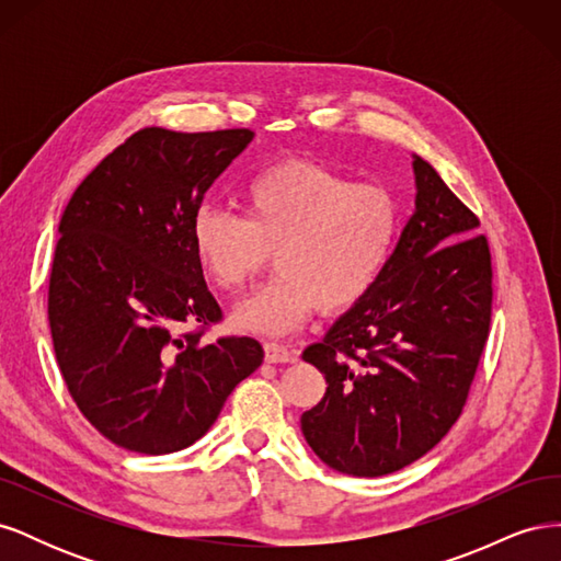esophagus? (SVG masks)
Instances as JSON below:
<instances>
[{"label":"esophagus","instance_id":"34e87169","mask_svg":"<svg viewBox=\"0 0 561 561\" xmlns=\"http://www.w3.org/2000/svg\"><path fill=\"white\" fill-rule=\"evenodd\" d=\"M264 353L268 363H295L297 360V351L287 348L278 342H264Z\"/></svg>","mask_w":561,"mask_h":561}]
</instances>
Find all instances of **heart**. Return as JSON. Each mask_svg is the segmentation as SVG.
<instances>
[{
	"instance_id": "b5f03b06",
	"label": "heart",
	"mask_w": 561,
	"mask_h": 561,
	"mask_svg": "<svg viewBox=\"0 0 561 561\" xmlns=\"http://www.w3.org/2000/svg\"><path fill=\"white\" fill-rule=\"evenodd\" d=\"M243 219L203 206L192 245L206 276L241 293L276 254L280 274L233 309V325L257 334L297 330L316 307L342 313L377 283L393 252L400 206L388 186L287 159L254 173L241 192Z\"/></svg>"
}]
</instances>
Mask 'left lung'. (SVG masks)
I'll use <instances>...</instances> for the list:
<instances>
[{"mask_svg": "<svg viewBox=\"0 0 561 561\" xmlns=\"http://www.w3.org/2000/svg\"><path fill=\"white\" fill-rule=\"evenodd\" d=\"M416 201L371 290L301 358L328 390L301 414L322 463L381 478L431 451L461 416L491 322L480 219L414 154Z\"/></svg>", "mask_w": 561, "mask_h": 561, "instance_id": "8db88e82", "label": "left lung"}]
</instances>
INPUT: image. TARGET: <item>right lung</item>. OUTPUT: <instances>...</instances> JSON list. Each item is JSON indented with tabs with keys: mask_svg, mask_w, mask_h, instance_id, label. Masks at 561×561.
Segmentation results:
<instances>
[{
	"mask_svg": "<svg viewBox=\"0 0 561 561\" xmlns=\"http://www.w3.org/2000/svg\"><path fill=\"white\" fill-rule=\"evenodd\" d=\"M252 138L248 128H142L93 168L60 217L48 283L56 360L81 414L128 451L194 445L264 360L257 339L203 342L222 311L192 245L203 196Z\"/></svg>",
	"mask_w": 561,
	"mask_h": 561,
	"instance_id": "right-lung-1",
	"label": "right lung"
}]
</instances>
